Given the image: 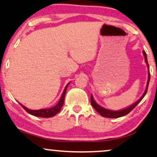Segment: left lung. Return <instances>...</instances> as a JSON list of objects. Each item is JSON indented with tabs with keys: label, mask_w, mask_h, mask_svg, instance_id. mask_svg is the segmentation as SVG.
I'll return each instance as SVG.
<instances>
[{
	"label": "left lung",
	"mask_w": 157,
	"mask_h": 157,
	"mask_svg": "<svg viewBox=\"0 0 157 157\" xmlns=\"http://www.w3.org/2000/svg\"><path fill=\"white\" fill-rule=\"evenodd\" d=\"M143 52H144V55L145 57V60H146V63L147 64V66H148V68H149V65H148V59H147V56H146V52L144 51ZM150 77H151L150 73L148 72V82H147L146 89V90H145L144 93L142 95V97H141L140 99H139L136 102H135L133 105H130L128 108H125V109L121 110V111H111V110L105 109V108H103L102 107H101V106H100L99 105H98V104L96 103L95 101H94V99H93V97H92V95H91V104H92V107H93L94 109H95L96 111H98V113H99L100 115L102 116V117H107V118H119V117H124V116L128 114L129 112L132 111V110L134 109V108L136 107V105H138L139 102H140L141 100H143V98H144L145 95H146V93H147V90H148V84H149Z\"/></svg>",
	"instance_id": "obj_1"
}]
</instances>
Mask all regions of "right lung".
<instances>
[{"label":"right lung","mask_w":157,"mask_h":157,"mask_svg":"<svg viewBox=\"0 0 157 157\" xmlns=\"http://www.w3.org/2000/svg\"><path fill=\"white\" fill-rule=\"evenodd\" d=\"M69 83L66 85L65 90H64L63 94H62L60 100L58 102V103L54 107L50 108H46V109H40V110H30L26 107H25L24 105H22V104L19 103L21 106L24 108V109L28 112V113L31 114L33 116H35V117H43V118H50L55 116L57 113H59L62 107H63L64 100H65V93H66V90L67 88V86H68Z\"/></svg>","instance_id":"obj_1"}]
</instances>
